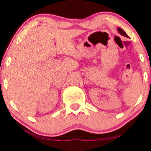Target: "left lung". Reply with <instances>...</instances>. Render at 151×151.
Here are the masks:
<instances>
[{
  "instance_id": "8db88e82",
  "label": "left lung",
  "mask_w": 151,
  "mask_h": 151,
  "mask_svg": "<svg viewBox=\"0 0 151 151\" xmlns=\"http://www.w3.org/2000/svg\"><path fill=\"white\" fill-rule=\"evenodd\" d=\"M118 31H119V33H120L121 35H123V36H124V37H129V36L127 35V34H126V32H124V31L122 30V29L120 28V27H118Z\"/></svg>"
}]
</instances>
